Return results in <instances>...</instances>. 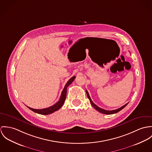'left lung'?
<instances>
[{"mask_svg":"<svg viewBox=\"0 0 152 152\" xmlns=\"http://www.w3.org/2000/svg\"><path fill=\"white\" fill-rule=\"evenodd\" d=\"M86 94H87V97H88V99H89V100H90V103H91V104L93 105V107L97 110V111H98L99 112H100V113H102V114H108V115H110V114H115V113H117L119 111H120L121 110H122L124 107H125L126 105H127V104H128V103H126V104H125L124 105H123L122 107H120L119 108H118V109H117V110H111V111H108V110H104V109H102L101 108H100V107H99L97 105H96L93 101L91 100V98H90V96H89V94H88V91L86 90Z\"/></svg>","mask_w":152,"mask_h":152,"instance_id":"1","label":"left lung"}]
</instances>
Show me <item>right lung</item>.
<instances>
[{"instance_id":"right-lung-1","label":"right lung","mask_w":152,"mask_h":152,"mask_svg":"<svg viewBox=\"0 0 152 152\" xmlns=\"http://www.w3.org/2000/svg\"><path fill=\"white\" fill-rule=\"evenodd\" d=\"M75 78H76V77L74 76L68 80V82L65 86V87H64V90H62V94L61 95L59 100L55 104H54L53 105L51 106L48 108L39 109H39H34V108H30V107H27H27L29 109H30L31 110L34 111V113H36L37 114H42V115H48V114H50L54 113L56 111H58V110H59L61 108V107L63 105L64 102L65 101V99H66V97L67 87L74 81Z\"/></svg>"}]
</instances>
